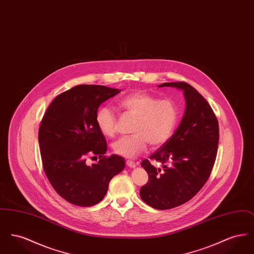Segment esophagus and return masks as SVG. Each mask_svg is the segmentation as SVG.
Instances as JSON below:
<instances>
[{"label":"esophagus","instance_id":"1","mask_svg":"<svg viewBox=\"0 0 254 254\" xmlns=\"http://www.w3.org/2000/svg\"><path fill=\"white\" fill-rule=\"evenodd\" d=\"M127 165L129 168H134V167H136V163H135V162H133L131 160H127Z\"/></svg>","mask_w":254,"mask_h":254}]
</instances>
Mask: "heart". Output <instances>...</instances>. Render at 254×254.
<instances>
[{"instance_id": "b5f03b06", "label": "heart", "mask_w": 254, "mask_h": 254, "mask_svg": "<svg viewBox=\"0 0 254 254\" xmlns=\"http://www.w3.org/2000/svg\"><path fill=\"white\" fill-rule=\"evenodd\" d=\"M118 105L127 114L135 117L134 134L122 137L112 144L113 151L123 157L134 158L144 152L148 145L158 147L166 144L179 121V109L169 99L159 100L145 92H133L122 97ZM97 127L107 137L117 131V118L113 110L103 107L97 111Z\"/></svg>"}]
</instances>
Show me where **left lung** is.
<instances>
[{
	"mask_svg": "<svg viewBox=\"0 0 254 254\" xmlns=\"http://www.w3.org/2000/svg\"><path fill=\"white\" fill-rule=\"evenodd\" d=\"M158 86L182 89L186 99L185 114L176 131L150 160L141 164L148 181L141 188L140 196L145 204L164 210L190 201L209 178L217 155L219 125L209 104L193 86L185 82Z\"/></svg>",
	"mask_w": 254,
	"mask_h": 254,
	"instance_id": "8db88e82",
	"label": "left lung"
}]
</instances>
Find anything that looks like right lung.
I'll list each match as a JSON object with an SVG mask.
<instances>
[{
  "instance_id": "right-lung-1",
  "label": "right lung",
  "mask_w": 254,
  "mask_h": 254,
  "mask_svg": "<svg viewBox=\"0 0 254 254\" xmlns=\"http://www.w3.org/2000/svg\"><path fill=\"white\" fill-rule=\"evenodd\" d=\"M121 92L105 85H80L51 102L39 128L45 173L57 193L68 203L90 206L101 202L110 180L125 169V159L105 156L107 142L97 127L100 105ZM98 155L96 164L86 158Z\"/></svg>"
}]
</instances>
